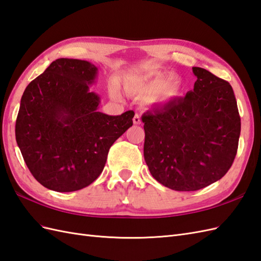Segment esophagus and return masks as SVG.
<instances>
[{"label": "esophagus", "mask_w": 261, "mask_h": 261, "mask_svg": "<svg viewBox=\"0 0 261 261\" xmlns=\"http://www.w3.org/2000/svg\"><path fill=\"white\" fill-rule=\"evenodd\" d=\"M133 123H135V124H140V123H141V118H140V116L138 115V113H136L135 117H133Z\"/></svg>", "instance_id": "34e87169"}]
</instances>
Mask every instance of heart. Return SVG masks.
Masks as SVG:
<instances>
[{"mask_svg": "<svg viewBox=\"0 0 261 261\" xmlns=\"http://www.w3.org/2000/svg\"><path fill=\"white\" fill-rule=\"evenodd\" d=\"M122 88L128 96L145 99L146 103L152 107L166 106L182 95L181 80H166L162 76L142 79L135 75H126L122 79ZM110 95L115 99L121 98L115 86L110 87Z\"/></svg>", "mask_w": 261, "mask_h": 261, "instance_id": "b5f03b06", "label": "heart"}]
</instances>
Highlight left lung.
Returning a JSON list of instances; mask_svg holds the SVG:
<instances>
[{
    "instance_id": "8db88e82",
    "label": "left lung",
    "mask_w": 261,
    "mask_h": 261,
    "mask_svg": "<svg viewBox=\"0 0 261 261\" xmlns=\"http://www.w3.org/2000/svg\"><path fill=\"white\" fill-rule=\"evenodd\" d=\"M184 98L145 112L144 160L159 183L197 191L222 178L236 156L240 117L231 86L200 67Z\"/></svg>"
}]
</instances>
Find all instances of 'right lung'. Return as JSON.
Masks as SVG:
<instances>
[{"mask_svg":"<svg viewBox=\"0 0 261 261\" xmlns=\"http://www.w3.org/2000/svg\"><path fill=\"white\" fill-rule=\"evenodd\" d=\"M98 68L90 62L58 58L23 93L15 137L29 170L46 189L73 192L102 172L110 146L133 124V111H98L90 90Z\"/></svg>","mask_w":261,"mask_h":261,"instance_id":"add662e5","label":"right lung"}]
</instances>
